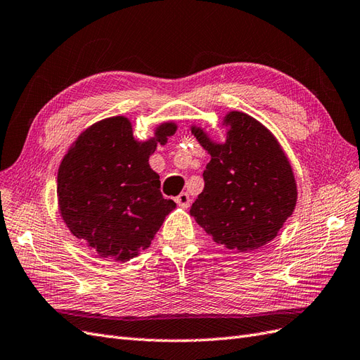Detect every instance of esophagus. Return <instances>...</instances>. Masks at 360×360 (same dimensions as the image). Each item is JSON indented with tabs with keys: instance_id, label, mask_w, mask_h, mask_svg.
Wrapping results in <instances>:
<instances>
[{
	"instance_id": "34e87169",
	"label": "esophagus",
	"mask_w": 360,
	"mask_h": 360,
	"mask_svg": "<svg viewBox=\"0 0 360 360\" xmlns=\"http://www.w3.org/2000/svg\"><path fill=\"white\" fill-rule=\"evenodd\" d=\"M176 202L179 204L180 207H183V209H188V207H189V204H191L189 193H188V192H181L179 197H176Z\"/></svg>"
}]
</instances>
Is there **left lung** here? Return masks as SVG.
I'll return each mask as SVG.
<instances>
[{
  "label": "left lung",
  "instance_id": "8db88e82",
  "mask_svg": "<svg viewBox=\"0 0 360 360\" xmlns=\"http://www.w3.org/2000/svg\"><path fill=\"white\" fill-rule=\"evenodd\" d=\"M222 125L227 127L222 143L198 125L191 127L210 162L189 213L217 244L252 251L273 240L292 215L294 171L276 136L252 116L233 110Z\"/></svg>",
  "mask_w": 360,
  "mask_h": 360
}]
</instances>
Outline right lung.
Listing matches in <instances>:
<instances>
[{"instance_id": "right-lung-1", "label": "right lung", "mask_w": 360, "mask_h": 360, "mask_svg": "<svg viewBox=\"0 0 360 360\" xmlns=\"http://www.w3.org/2000/svg\"><path fill=\"white\" fill-rule=\"evenodd\" d=\"M176 131V122H162L136 141L130 120L112 116L79 134L57 172L60 215L77 239L115 262L151 245L176 202L163 198L148 159Z\"/></svg>"}]
</instances>
